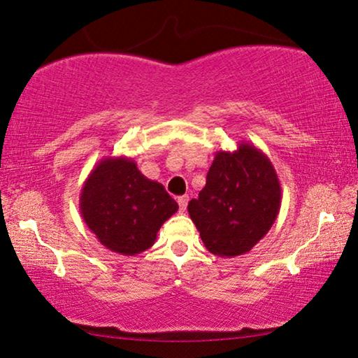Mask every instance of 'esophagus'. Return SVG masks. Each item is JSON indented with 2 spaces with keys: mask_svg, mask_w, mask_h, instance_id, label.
Returning <instances> with one entry per match:
<instances>
[{
  "mask_svg": "<svg viewBox=\"0 0 358 358\" xmlns=\"http://www.w3.org/2000/svg\"><path fill=\"white\" fill-rule=\"evenodd\" d=\"M187 201H189V197L187 196H181L178 197V205H180V210L185 211L186 207H187Z\"/></svg>",
  "mask_w": 358,
  "mask_h": 358,
  "instance_id": "obj_1",
  "label": "esophagus"
}]
</instances>
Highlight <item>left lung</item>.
Instances as JSON below:
<instances>
[{"label": "left lung", "instance_id": "1", "mask_svg": "<svg viewBox=\"0 0 358 358\" xmlns=\"http://www.w3.org/2000/svg\"><path fill=\"white\" fill-rule=\"evenodd\" d=\"M281 207V185L268 156L240 142L217 151L197 199L187 203L203 245L220 257L250 252L273 226Z\"/></svg>", "mask_w": 358, "mask_h": 358}]
</instances>
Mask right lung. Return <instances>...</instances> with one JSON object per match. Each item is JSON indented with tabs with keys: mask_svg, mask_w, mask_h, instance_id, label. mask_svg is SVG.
<instances>
[{
	"mask_svg": "<svg viewBox=\"0 0 358 358\" xmlns=\"http://www.w3.org/2000/svg\"><path fill=\"white\" fill-rule=\"evenodd\" d=\"M178 210L164 186L148 180L131 157H104L80 191V215L107 250L136 256L155 245L157 230Z\"/></svg>",
	"mask_w": 358,
	"mask_h": 358,
	"instance_id": "right-lung-1",
	"label": "right lung"
}]
</instances>
